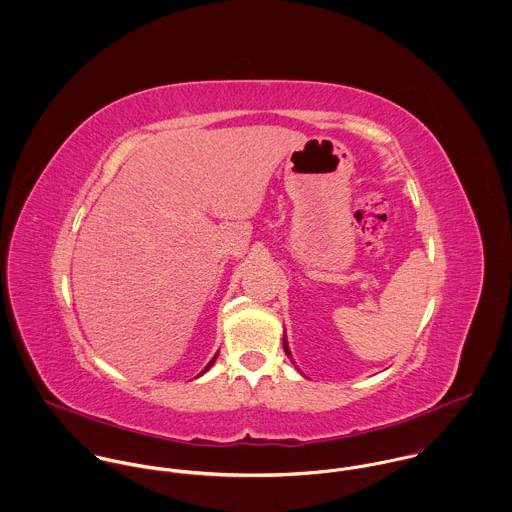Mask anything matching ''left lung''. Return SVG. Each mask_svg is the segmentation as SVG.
Masks as SVG:
<instances>
[{
  "instance_id": "1",
  "label": "left lung",
  "mask_w": 512,
  "mask_h": 512,
  "mask_svg": "<svg viewBox=\"0 0 512 512\" xmlns=\"http://www.w3.org/2000/svg\"><path fill=\"white\" fill-rule=\"evenodd\" d=\"M283 347H284V353L290 357V361H292V355H290V349H288V341H286V336L283 338ZM294 363V361H292Z\"/></svg>"
}]
</instances>
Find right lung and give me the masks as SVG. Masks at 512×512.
<instances>
[{
    "mask_svg": "<svg viewBox=\"0 0 512 512\" xmlns=\"http://www.w3.org/2000/svg\"><path fill=\"white\" fill-rule=\"evenodd\" d=\"M216 359H218V353H216V355H214V359H212V361H210V363H208V365H206V369H204V371H202V373H200V375H204V373H206V371H208V369H210V367H212V365H214V361H216ZM200 375H198V377H200Z\"/></svg>",
    "mask_w": 512,
    "mask_h": 512,
    "instance_id": "1",
    "label": "right lung"
}]
</instances>
